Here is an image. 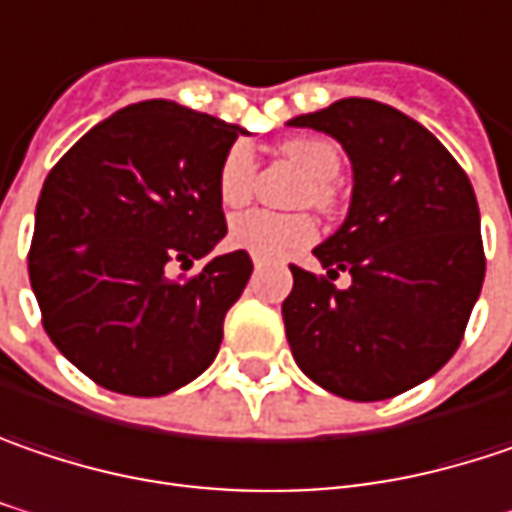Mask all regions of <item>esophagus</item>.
Listing matches in <instances>:
<instances>
[{
    "label": "esophagus",
    "mask_w": 512,
    "mask_h": 512,
    "mask_svg": "<svg viewBox=\"0 0 512 512\" xmlns=\"http://www.w3.org/2000/svg\"><path fill=\"white\" fill-rule=\"evenodd\" d=\"M266 266V260L263 257H255V269H263Z\"/></svg>",
    "instance_id": "34e87169"
}]
</instances>
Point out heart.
Wrapping results in <instances>:
<instances>
[{"label": "heart", "instance_id": "1", "mask_svg": "<svg viewBox=\"0 0 512 512\" xmlns=\"http://www.w3.org/2000/svg\"><path fill=\"white\" fill-rule=\"evenodd\" d=\"M281 153L292 165H298L310 185L304 188L301 202L313 205L321 214H333L339 208V191L333 179L342 170L339 150L324 138H289L281 144ZM255 188V159L246 144H231L217 167V194L226 208H240L249 202ZM318 228L307 214H272V211H243L228 223V243L249 255L281 257L286 252L304 249L316 240Z\"/></svg>", "mask_w": 512, "mask_h": 512}]
</instances>
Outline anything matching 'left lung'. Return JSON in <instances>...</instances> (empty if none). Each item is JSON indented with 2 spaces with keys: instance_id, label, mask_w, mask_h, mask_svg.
Returning <instances> with one entry per match:
<instances>
[{
  "instance_id": "obj_1",
  "label": "left lung",
  "mask_w": 512,
  "mask_h": 512,
  "mask_svg": "<svg viewBox=\"0 0 512 512\" xmlns=\"http://www.w3.org/2000/svg\"><path fill=\"white\" fill-rule=\"evenodd\" d=\"M289 124L333 136L353 162L345 226L316 249L327 275L289 266L292 356L336 397H397L452 359L481 295L475 191L455 156L394 106L345 98ZM339 271L351 275L345 290Z\"/></svg>"
}]
</instances>
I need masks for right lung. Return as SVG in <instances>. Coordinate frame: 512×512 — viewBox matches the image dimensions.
I'll return each mask as SVG.
<instances>
[{"mask_svg": "<svg viewBox=\"0 0 512 512\" xmlns=\"http://www.w3.org/2000/svg\"><path fill=\"white\" fill-rule=\"evenodd\" d=\"M240 127L170 101L118 109L43 182L28 275L43 327L77 371L130 397L202 374L246 289L237 249L191 269L226 237L217 167Z\"/></svg>", "mask_w": 512, "mask_h": 512, "instance_id": "1", "label": "right lung"}]
</instances>
